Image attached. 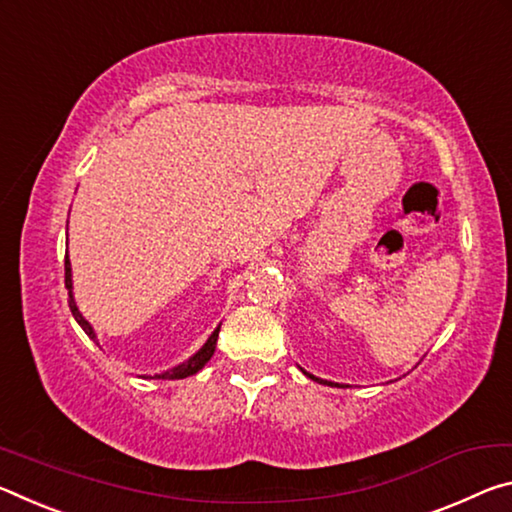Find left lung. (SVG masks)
I'll list each match as a JSON object with an SVG mask.
<instances>
[{
    "mask_svg": "<svg viewBox=\"0 0 512 512\" xmlns=\"http://www.w3.org/2000/svg\"><path fill=\"white\" fill-rule=\"evenodd\" d=\"M301 372H304V374L308 376V379H313V381H317V383L331 385V388H345V385H342V383H333V381H326V379H317V376H315V374H311V372H306V370H301ZM347 388H349V385H347Z\"/></svg>",
    "mask_w": 512,
    "mask_h": 512,
    "instance_id": "obj_1",
    "label": "left lung"
}]
</instances>
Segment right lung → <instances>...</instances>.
I'll list each match as a JSON object with an SVG mask.
<instances>
[{"mask_svg":"<svg viewBox=\"0 0 512 512\" xmlns=\"http://www.w3.org/2000/svg\"><path fill=\"white\" fill-rule=\"evenodd\" d=\"M65 288H67V304H70V311H72V315H74V320H77V324L81 326V329L86 331L88 338H90L92 342H95V345H99L95 329H92V324L86 320V317L81 315L77 301H74V290H72V265H70V258H67V254H65ZM220 326H222V324H217V329H215L211 335H208V340L204 342V345H201V349L195 351V354H192L188 360H183V363L170 367V370L158 372V374H145V376H142V379L174 381V379H186V376L197 374V372L201 370V367H204V365L208 363V360H211V356L215 354V345H217V335H220Z\"/></svg>","mask_w":512,"mask_h":512,"instance_id":"add662e5","label":"right lung"}]
</instances>
